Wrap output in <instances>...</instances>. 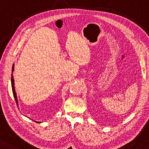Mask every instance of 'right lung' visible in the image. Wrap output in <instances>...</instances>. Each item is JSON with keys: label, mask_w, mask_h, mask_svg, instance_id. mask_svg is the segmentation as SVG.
Wrapping results in <instances>:
<instances>
[{"label": "right lung", "mask_w": 149, "mask_h": 149, "mask_svg": "<svg viewBox=\"0 0 149 149\" xmlns=\"http://www.w3.org/2000/svg\"><path fill=\"white\" fill-rule=\"evenodd\" d=\"M13 71H14V64H13V66H12V73H11V87H12V91H13V97H14L15 101V102H16L17 106H18V101H17V94H16V92H15V84H14V79H13ZM35 122L41 123V122H38V121H35Z\"/></svg>", "instance_id": "1"}]
</instances>
